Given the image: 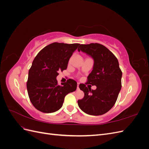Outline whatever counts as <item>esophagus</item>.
Wrapping results in <instances>:
<instances>
[{"label": "esophagus", "instance_id": "34e87169", "mask_svg": "<svg viewBox=\"0 0 149 149\" xmlns=\"http://www.w3.org/2000/svg\"><path fill=\"white\" fill-rule=\"evenodd\" d=\"M77 89H79V83H78V85H77Z\"/></svg>", "mask_w": 149, "mask_h": 149}]
</instances>
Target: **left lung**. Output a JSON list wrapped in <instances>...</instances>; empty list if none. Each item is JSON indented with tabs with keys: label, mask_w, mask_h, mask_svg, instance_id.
Wrapping results in <instances>:
<instances>
[{
	"label": "left lung",
	"mask_w": 149,
	"mask_h": 149,
	"mask_svg": "<svg viewBox=\"0 0 149 149\" xmlns=\"http://www.w3.org/2000/svg\"><path fill=\"white\" fill-rule=\"evenodd\" d=\"M78 50L93 58V68L87 83L96 86L93 90L84 84H79L84 96L78 101V106L88 114L102 115L114 106L121 89L123 73L119 61L109 49L100 43L80 45Z\"/></svg>",
	"instance_id": "left-lung-1"
}]
</instances>
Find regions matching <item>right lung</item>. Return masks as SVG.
<instances>
[{
	"instance_id": "1",
	"label": "right lung",
	"mask_w": 149,
	"mask_h": 149,
	"mask_svg": "<svg viewBox=\"0 0 149 149\" xmlns=\"http://www.w3.org/2000/svg\"><path fill=\"white\" fill-rule=\"evenodd\" d=\"M80 45L55 42L43 48L36 56L29 71L26 88L33 106L44 113L59 110L65 97L77 88L76 81L69 79L58 85V71L66 70L70 57Z\"/></svg>"
}]
</instances>
